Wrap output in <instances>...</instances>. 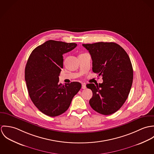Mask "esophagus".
<instances>
[{
  "label": "esophagus",
  "mask_w": 154,
  "mask_h": 154,
  "mask_svg": "<svg viewBox=\"0 0 154 154\" xmlns=\"http://www.w3.org/2000/svg\"><path fill=\"white\" fill-rule=\"evenodd\" d=\"M82 89H86V88H87L86 85H85V84H82Z\"/></svg>",
  "instance_id": "1"
}]
</instances>
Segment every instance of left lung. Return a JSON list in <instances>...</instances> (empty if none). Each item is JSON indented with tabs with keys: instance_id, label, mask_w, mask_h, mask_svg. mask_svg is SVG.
<instances>
[{
	"instance_id": "left-lung-1",
	"label": "left lung",
	"mask_w": 154,
	"mask_h": 154,
	"mask_svg": "<svg viewBox=\"0 0 154 154\" xmlns=\"http://www.w3.org/2000/svg\"><path fill=\"white\" fill-rule=\"evenodd\" d=\"M82 45L89 52L92 71L102 76L103 82L87 87L92 91L89 103L93 110L110 115L119 110L127 100L132 87L133 71L131 59L119 44L98 42Z\"/></svg>"
}]
</instances>
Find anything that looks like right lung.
Listing matches in <instances>:
<instances>
[{"instance_id":"add662e5","label":"right lung","mask_w":154,"mask_h":154,"mask_svg":"<svg viewBox=\"0 0 154 154\" xmlns=\"http://www.w3.org/2000/svg\"><path fill=\"white\" fill-rule=\"evenodd\" d=\"M76 46L73 43L48 40L37 47L28 59L25 79L29 97L47 116L56 117L65 112L81 88L79 82L63 85L59 80L63 66V54Z\"/></svg>"}]
</instances>
